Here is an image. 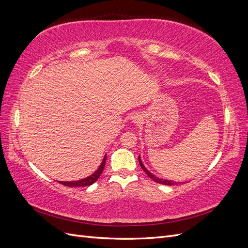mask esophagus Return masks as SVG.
<instances>
[{
    "label": "esophagus",
    "instance_id": "esophagus-1",
    "mask_svg": "<svg viewBox=\"0 0 248 248\" xmlns=\"http://www.w3.org/2000/svg\"><path fill=\"white\" fill-rule=\"evenodd\" d=\"M132 119H133L134 123H139L140 121V115H134V117Z\"/></svg>",
    "mask_w": 248,
    "mask_h": 248
}]
</instances>
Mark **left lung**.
Segmentation results:
<instances>
[{
  "instance_id": "left-lung-1",
  "label": "left lung",
  "mask_w": 248,
  "mask_h": 248,
  "mask_svg": "<svg viewBox=\"0 0 248 248\" xmlns=\"http://www.w3.org/2000/svg\"><path fill=\"white\" fill-rule=\"evenodd\" d=\"M139 161H140V167H141V169L144 170V171L146 172V174L148 175V177L149 178H151L152 180H154L155 182H157V183H160V184H163V185H169V186H170V185H175V184H177V182H172V181H170V180H164V179H159V178H157V177H155L154 175H152L151 172H150L145 167H144V164H142V162L140 161V156H139Z\"/></svg>"
}]
</instances>
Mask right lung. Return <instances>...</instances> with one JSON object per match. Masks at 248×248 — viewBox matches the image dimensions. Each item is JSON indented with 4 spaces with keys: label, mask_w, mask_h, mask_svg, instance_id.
<instances>
[{
    "label": "right lung",
    "mask_w": 248,
    "mask_h": 248,
    "mask_svg": "<svg viewBox=\"0 0 248 248\" xmlns=\"http://www.w3.org/2000/svg\"><path fill=\"white\" fill-rule=\"evenodd\" d=\"M106 160H107V155H106V157H104V159H103V161L101 163V166L99 167V169L97 170L93 175H91V176L88 177V178H85V179H82V180H78V181H74V182H62V181H60L59 183H61L63 185H65V186H69V187H82V186L92 185L100 177L101 172L103 171L104 166H106Z\"/></svg>",
    "instance_id": "right-lung-1"
}]
</instances>
